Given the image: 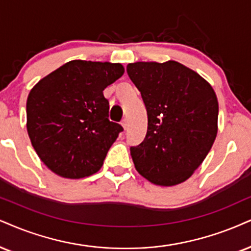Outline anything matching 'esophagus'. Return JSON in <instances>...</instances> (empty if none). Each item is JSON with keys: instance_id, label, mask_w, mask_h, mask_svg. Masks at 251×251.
<instances>
[{"instance_id": "esophagus-1", "label": "esophagus", "mask_w": 251, "mask_h": 251, "mask_svg": "<svg viewBox=\"0 0 251 251\" xmlns=\"http://www.w3.org/2000/svg\"><path fill=\"white\" fill-rule=\"evenodd\" d=\"M121 125H122L123 128L126 130V128H128V121H126V119H123L122 122H121Z\"/></svg>"}]
</instances>
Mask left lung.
I'll return each instance as SVG.
<instances>
[{
    "instance_id": "1",
    "label": "left lung",
    "mask_w": 251,
    "mask_h": 251,
    "mask_svg": "<svg viewBox=\"0 0 251 251\" xmlns=\"http://www.w3.org/2000/svg\"><path fill=\"white\" fill-rule=\"evenodd\" d=\"M126 73L147 108L143 142L130 148L135 168L160 186L192 176L214 143L219 104L212 86L177 61L134 63Z\"/></svg>"
}]
</instances>
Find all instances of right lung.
Returning <instances> with one entry per match:
<instances>
[{
  "label": "right lung",
  "instance_id": "add662e5",
  "mask_svg": "<svg viewBox=\"0 0 251 251\" xmlns=\"http://www.w3.org/2000/svg\"><path fill=\"white\" fill-rule=\"evenodd\" d=\"M125 73L121 64L72 60L43 78L26 101L33 149L51 171L78 179L101 169L123 131L111 122L103 91Z\"/></svg>",
  "mask_w": 251,
  "mask_h": 251
}]
</instances>
